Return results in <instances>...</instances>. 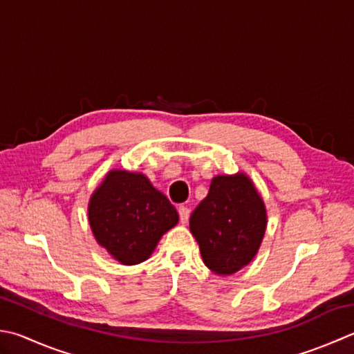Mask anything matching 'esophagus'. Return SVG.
<instances>
[{"label":"esophagus","mask_w":354,"mask_h":354,"mask_svg":"<svg viewBox=\"0 0 354 354\" xmlns=\"http://www.w3.org/2000/svg\"><path fill=\"white\" fill-rule=\"evenodd\" d=\"M178 213H179V221H181V224H187V221H189V216H190V210L187 209L185 205H179Z\"/></svg>","instance_id":"obj_1"}]
</instances>
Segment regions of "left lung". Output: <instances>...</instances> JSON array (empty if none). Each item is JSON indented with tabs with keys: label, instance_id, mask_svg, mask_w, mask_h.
Segmentation results:
<instances>
[{
	"label": "left lung",
	"instance_id": "obj_1",
	"mask_svg": "<svg viewBox=\"0 0 354 354\" xmlns=\"http://www.w3.org/2000/svg\"><path fill=\"white\" fill-rule=\"evenodd\" d=\"M267 228V209L250 176H213L207 196L190 216V232L204 264L214 274L230 276L258 254Z\"/></svg>",
	"mask_w": 354,
	"mask_h": 354
}]
</instances>
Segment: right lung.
<instances>
[{"label": "right lung", "instance_id": "obj_1", "mask_svg": "<svg viewBox=\"0 0 354 354\" xmlns=\"http://www.w3.org/2000/svg\"><path fill=\"white\" fill-rule=\"evenodd\" d=\"M96 242L122 266L149 259L164 233L179 221L178 212L144 173L110 170L87 205Z\"/></svg>", "mask_w": 354, "mask_h": 354}]
</instances>
